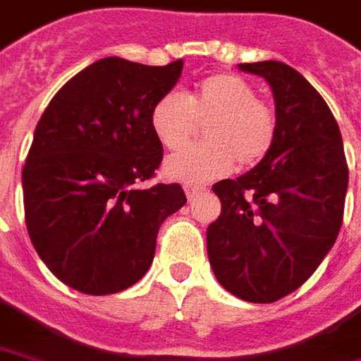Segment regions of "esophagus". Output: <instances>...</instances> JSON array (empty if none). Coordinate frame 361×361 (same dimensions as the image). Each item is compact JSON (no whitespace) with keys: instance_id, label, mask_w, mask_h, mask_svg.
Masks as SVG:
<instances>
[{"instance_id":"1","label":"esophagus","mask_w":361,"mask_h":361,"mask_svg":"<svg viewBox=\"0 0 361 361\" xmlns=\"http://www.w3.org/2000/svg\"><path fill=\"white\" fill-rule=\"evenodd\" d=\"M185 192L188 200H195L202 192V186H185Z\"/></svg>"}]
</instances>
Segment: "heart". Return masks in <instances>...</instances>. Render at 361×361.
Returning <instances> with one entry per match:
<instances>
[{
	"label": "heart",
	"instance_id": "obj_1",
	"mask_svg": "<svg viewBox=\"0 0 361 361\" xmlns=\"http://www.w3.org/2000/svg\"><path fill=\"white\" fill-rule=\"evenodd\" d=\"M197 123L207 145L190 147L164 161V175L186 185H202L228 175L234 161L243 166L264 159L276 137L274 111L243 77L212 75L190 97L164 93L151 111V129L164 149H180L192 139Z\"/></svg>",
	"mask_w": 361,
	"mask_h": 361
}]
</instances>
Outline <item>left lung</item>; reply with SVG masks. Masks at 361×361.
<instances>
[{"label":"left lung","instance_id":"8db88e82","mask_svg":"<svg viewBox=\"0 0 361 361\" xmlns=\"http://www.w3.org/2000/svg\"><path fill=\"white\" fill-rule=\"evenodd\" d=\"M274 95L276 137L266 157L212 186L220 216L207 231L209 262L236 298L270 304L298 290L332 250L344 219L348 164L322 95L290 65L240 63Z\"/></svg>","mask_w":361,"mask_h":361}]
</instances>
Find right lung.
I'll return each mask as SVG.
<instances>
[{"label": "right lung", "mask_w": 361, "mask_h": 361, "mask_svg": "<svg viewBox=\"0 0 361 361\" xmlns=\"http://www.w3.org/2000/svg\"><path fill=\"white\" fill-rule=\"evenodd\" d=\"M180 73L183 59L152 67L105 57L63 85L41 115L21 175L25 224L43 264L77 292L137 284L161 224L185 207L180 185L139 186L163 161L151 111Z\"/></svg>", "instance_id": "1"}]
</instances>
